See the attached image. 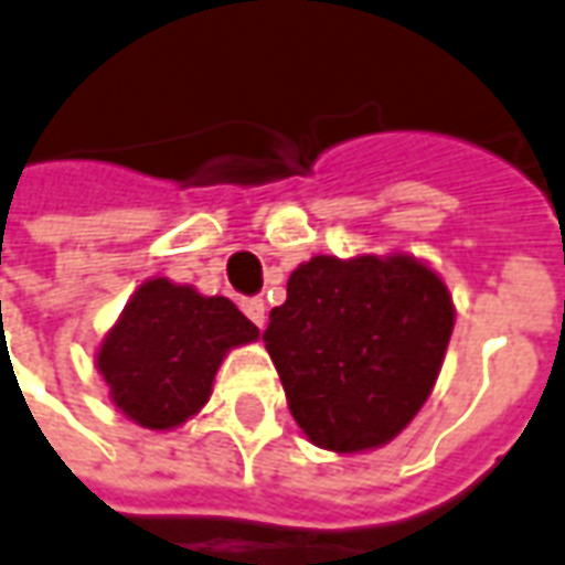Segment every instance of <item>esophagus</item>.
I'll return each instance as SVG.
<instances>
[{
  "mask_svg": "<svg viewBox=\"0 0 565 565\" xmlns=\"http://www.w3.org/2000/svg\"><path fill=\"white\" fill-rule=\"evenodd\" d=\"M242 311H245V317H248L254 326H263V320H266V302H263L260 296L242 299Z\"/></svg>",
  "mask_w": 565,
  "mask_h": 565,
  "instance_id": "obj_1",
  "label": "esophagus"
}]
</instances>
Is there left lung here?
Listing matches in <instances>:
<instances>
[{
    "instance_id": "left-lung-1",
    "label": "left lung",
    "mask_w": 565,
    "mask_h": 565,
    "mask_svg": "<svg viewBox=\"0 0 565 565\" xmlns=\"http://www.w3.org/2000/svg\"><path fill=\"white\" fill-rule=\"evenodd\" d=\"M452 326L449 287L413 254H317L294 269L263 341L305 437L356 455L395 440L422 411Z\"/></svg>"
}]
</instances>
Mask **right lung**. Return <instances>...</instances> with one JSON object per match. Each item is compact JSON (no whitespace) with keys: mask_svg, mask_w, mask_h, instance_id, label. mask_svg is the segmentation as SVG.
I'll return each instance as SVG.
<instances>
[{"mask_svg":"<svg viewBox=\"0 0 565 565\" xmlns=\"http://www.w3.org/2000/svg\"><path fill=\"white\" fill-rule=\"evenodd\" d=\"M260 329L227 296L154 275L143 281L95 350L107 398L149 431H173L203 411L230 350L254 344Z\"/></svg>","mask_w":565,"mask_h":565,"instance_id":"obj_1","label":"right lung"}]
</instances>
